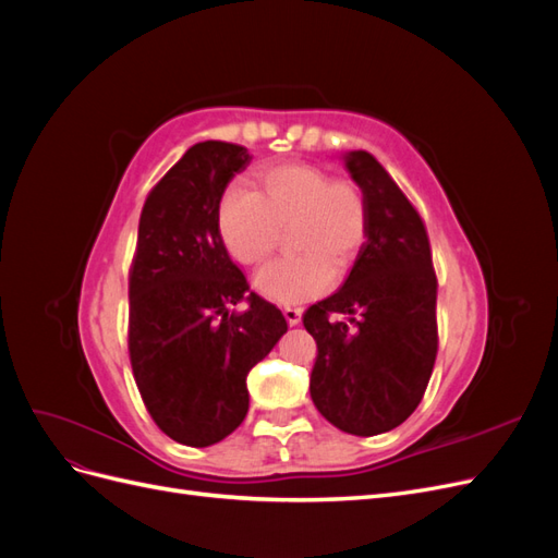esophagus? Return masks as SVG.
<instances>
[{
	"mask_svg": "<svg viewBox=\"0 0 558 558\" xmlns=\"http://www.w3.org/2000/svg\"><path fill=\"white\" fill-rule=\"evenodd\" d=\"M283 316H286V320H289L291 326H298L300 318H302V307L300 305H286L283 307Z\"/></svg>",
	"mask_w": 558,
	"mask_h": 558,
	"instance_id": "34e87169",
	"label": "esophagus"
}]
</instances>
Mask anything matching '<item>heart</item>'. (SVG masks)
Listing matches in <instances>:
<instances>
[{
	"label": "heart",
	"mask_w": 558,
	"mask_h": 558,
	"mask_svg": "<svg viewBox=\"0 0 558 558\" xmlns=\"http://www.w3.org/2000/svg\"><path fill=\"white\" fill-rule=\"evenodd\" d=\"M218 234L230 256L258 265L279 242V230L293 228L289 248L258 269L256 289L275 302H300L324 293L332 275H344L356 260L369 230V207L361 185L332 177L310 162H275L256 172V189L234 183L218 202Z\"/></svg>",
	"instance_id": "heart-1"
}]
</instances>
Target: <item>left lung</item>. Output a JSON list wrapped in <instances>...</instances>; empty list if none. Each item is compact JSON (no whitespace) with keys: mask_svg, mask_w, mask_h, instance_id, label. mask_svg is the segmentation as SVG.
<instances>
[{"mask_svg":"<svg viewBox=\"0 0 558 558\" xmlns=\"http://www.w3.org/2000/svg\"><path fill=\"white\" fill-rule=\"evenodd\" d=\"M347 167L369 207V230L344 286L302 324L316 340L310 393L332 426L379 435L426 393L437 356V277L416 207L367 150Z\"/></svg>","mask_w":558,"mask_h":558,"instance_id":"obj_1","label":"left lung"}]
</instances>
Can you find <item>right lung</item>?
Instances as JSON below:
<instances>
[{"mask_svg": "<svg viewBox=\"0 0 558 558\" xmlns=\"http://www.w3.org/2000/svg\"><path fill=\"white\" fill-rule=\"evenodd\" d=\"M240 144L199 142L150 189L130 265L128 351L156 426L209 447L248 412L246 375L289 330L218 234V202L248 165ZM247 307L234 313L233 305Z\"/></svg>", "mask_w": 558, "mask_h": 558, "instance_id": "right-lung-1", "label": "right lung"}]
</instances>
